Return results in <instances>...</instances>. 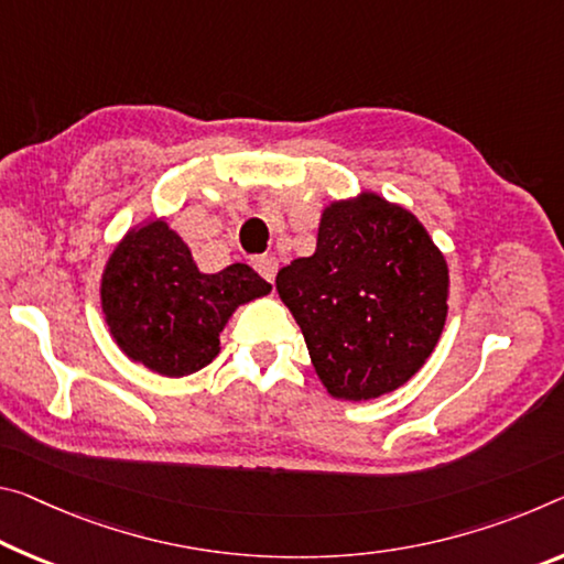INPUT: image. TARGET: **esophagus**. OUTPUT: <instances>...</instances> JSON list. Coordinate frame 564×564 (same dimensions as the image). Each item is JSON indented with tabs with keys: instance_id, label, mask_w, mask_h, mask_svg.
<instances>
[{
	"instance_id": "1",
	"label": "esophagus",
	"mask_w": 564,
	"mask_h": 564,
	"mask_svg": "<svg viewBox=\"0 0 564 564\" xmlns=\"http://www.w3.org/2000/svg\"><path fill=\"white\" fill-rule=\"evenodd\" d=\"M253 265H256V271L261 273L268 283L275 281V273H279V261H275L273 256H258L256 261H253Z\"/></svg>"
}]
</instances>
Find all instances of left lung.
<instances>
[{
	"mask_svg": "<svg viewBox=\"0 0 564 564\" xmlns=\"http://www.w3.org/2000/svg\"><path fill=\"white\" fill-rule=\"evenodd\" d=\"M311 364L336 399H379L414 377L446 321L449 268L414 213L377 193L321 216L316 253L275 275Z\"/></svg>",
	"mask_w": 564,
	"mask_h": 564,
	"instance_id": "1",
	"label": "left lung"
}]
</instances>
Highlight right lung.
<instances>
[{"label":"right lung","instance_id":"obj_1","mask_svg":"<svg viewBox=\"0 0 564 564\" xmlns=\"http://www.w3.org/2000/svg\"><path fill=\"white\" fill-rule=\"evenodd\" d=\"M271 293L253 268L203 273L165 220L128 230L107 258L100 301L122 354L160 377L200 371L220 351V330L243 303Z\"/></svg>","mask_w":564,"mask_h":564}]
</instances>
